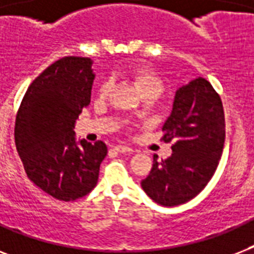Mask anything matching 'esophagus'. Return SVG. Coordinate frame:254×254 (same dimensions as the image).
<instances>
[{
	"label": "esophagus",
	"mask_w": 254,
	"mask_h": 254,
	"mask_svg": "<svg viewBox=\"0 0 254 254\" xmlns=\"http://www.w3.org/2000/svg\"><path fill=\"white\" fill-rule=\"evenodd\" d=\"M113 150L117 151V153H133V149L129 146H125V145H116L113 147Z\"/></svg>",
	"instance_id": "esophagus-1"
}]
</instances>
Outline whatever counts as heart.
Masks as SVG:
<instances>
[{
	"label": "heart",
	"mask_w": 254,
	"mask_h": 254,
	"mask_svg": "<svg viewBox=\"0 0 254 254\" xmlns=\"http://www.w3.org/2000/svg\"><path fill=\"white\" fill-rule=\"evenodd\" d=\"M129 77L134 81V84L138 87L142 96H151V97H159L165 92V81L158 72L149 67H135L129 72ZM109 93V83L104 81L97 89L99 99H105Z\"/></svg>",
	"instance_id": "heart-1"
}]
</instances>
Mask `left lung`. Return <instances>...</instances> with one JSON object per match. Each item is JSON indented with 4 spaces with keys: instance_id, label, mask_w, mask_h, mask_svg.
<instances>
[{
    "instance_id": "8db88e82",
    "label": "left lung",
    "mask_w": 254,
    "mask_h": 254,
    "mask_svg": "<svg viewBox=\"0 0 254 254\" xmlns=\"http://www.w3.org/2000/svg\"><path fill=\"white\" fill-rule=\"evenodd\" d=\"M162 141L173 142V154L162 162L154 155L143 191L158 204L173 207L195 197L216 171L225 141L223 103L209 81L195 79L179 88Z\"/></svg>"
}]
</instances>
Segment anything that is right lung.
Instances as JSON below:
<instances>
[{
  "instance_id": "obj_1",
  "label": "right lung",
  "mask_w": 254,
  "mask_h": 254,
  "mask_svg": "<svg viewBox=\"0 0 254 254\" xmlns=\"http://www.w3.org/2000/svg\"><path fill=\"white\" fill-rule=\"evenodd\" d=\"M89 58L65 57L49 65L27 88L14 127L26 175L58 200L73 201L95 189L107 145L75 139V121L91 103Z\"/></svg>"
}]
</instances>
